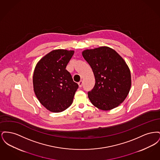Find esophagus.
<instances>
[{"label":"esophagus","instance_id":"esophagus-1","mask_svg":"<svg viewBox=\"0 0 160 160\" xmlns=\"http://www.w3.org/2000/svg\"><path fill=\"white\" fill-rule=\"evenodd\" d=\"M78 86H79V87L80 88H82V86H83V81L82 80H81V81H80L78 83Z\"/></svg>","mask_w":160,"mask_h":160}]
</instances>
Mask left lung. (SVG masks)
Instances as JSON below:
<instances>
[{"label": "left lung", "instance_id": "left-lung-1", "mask_svg": "<svg viewBox=\"0 0 160 160\" xmlns=\"http://www.w3.org/2000/svg\"><path fill=\"white\" fill-rule=\"evenodd\" d=\"M82 55L95 78L93 88L88 92L92 104L102 110L119 106L127 98L131 85L126 62L114 50L106 46L85 50Z\"/></svg>", "mask_w": 160, "mask_h": 160}]
</instances>
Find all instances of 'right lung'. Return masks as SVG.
<instances>
[{"mask_svg": "<svg viewBox=\"0 0 160 160\" xmlns=\"http://www.w3.org/2000/svg\"><path fill=\"white\" fill-rule=\"evenodd\" d=\"M73 50H54L38 62L33 76V90L40 103L58 113L70 106L78 85L66 69Z\"/></svg>", "mask_w": 160, "mask_h": 160, "instance_id": "1", "label": "right lung"}]
</instances>
